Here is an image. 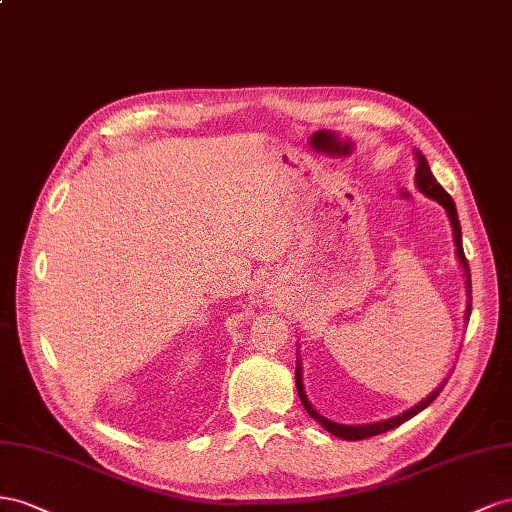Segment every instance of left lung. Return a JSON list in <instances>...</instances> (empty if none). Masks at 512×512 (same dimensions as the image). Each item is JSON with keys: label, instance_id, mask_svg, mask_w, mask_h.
Listing matches in <instances>:
<instances>
[{"label": "left lung", "instance_id": "left-lung-1", "mask_svg": "<svg viewBox=\"0 0 512 512\" xmlns=\"http://www.w3.org/2000/svg\"><path fill=\"white\" fill-rule=\"evenodd\" d=\"M414 158H416V175H414V182L418 186V191L422 195H427L429 199L437 201L440 206L446 210L448 214V221H450V227H452V238H455V255L459 259V266L463 270V276H465V291H467V306H465V321L470 319V313H472V281H470V266H467V259L463 255V242H461V225H459V216H457V208H455V201H452V197L444 191V188L440 186V182L435 180V175L431 173V167L427 163V158L422 156L418 150H414ZM296 388H298V397L304 405V410L309 412L311 418H315L321 427H324L328 433L341 437V440H347V442H356V440H367V437H373V435H379V433H386L394 427L403 425L405 420L414 418L416 414H420L425 407H429L437 394L442 392L444 384L448 382V377L444 379V382L437 386L429 397L422 399L420 403H416L414 407H410V410H405L403 414L399 416H392V418H386V420H379V422H367V425H341V422H334L326 416H321L315 407L311 405L309 397H306V390H304V382H302V362H300V352H298V358H296Z\"/></svg>", "mask_w": 512, "mask_h": 512}]
</instances>
